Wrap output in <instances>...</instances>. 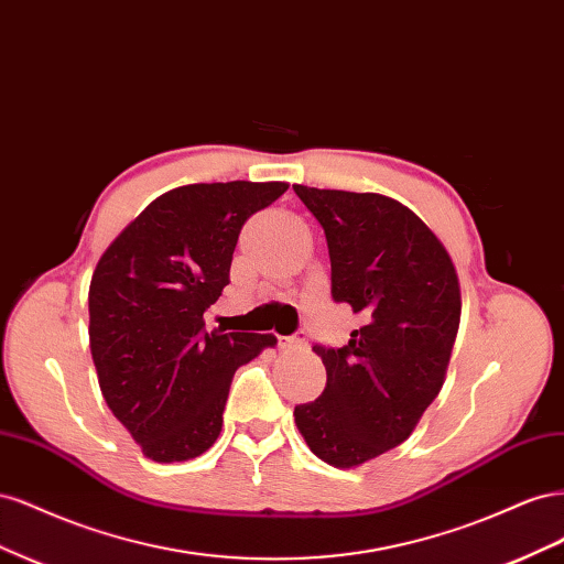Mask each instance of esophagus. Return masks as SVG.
Listing matches in <instances>:
<instances>
[{"label": "esophagus", "instance_id": "34e87169", "mask_svg": "<svg viewBox=\"0 0 564 564\" xmlns=\"http://www.w3.org/2000/svg\"><path fill=\"white\" fill-rule=\"evenodd\" d=\"M280 346H282V348H305L308 344H305V334L299 332V334H294V336L280 338Z\"/></svg>", "mask_w": 564, "mask_h": 564}]
</instances>
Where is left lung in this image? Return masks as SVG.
I'll return each instance as SVG.
<instances>
[{
    "mask_svg": "<svg viewBox=\"0 0 564 564\" xmlns=\"http://www.w3.org/2000/svg\"><path fill=\"white\" fill-rule=\"evenodd\" d=\"M294 193L327 235L334 301L365 319L348 346H313L327 386L294 419L324 464L357 468L402 445L442 390L460 322L458 275L402 202L308 185Z\"/></svg>",
    "mask_w": 564,
    "mask_h": 564,
    "instance_id": "1",
    "label": "left lung"
}]
</instances>
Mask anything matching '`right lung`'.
Listing matches in <instances>:
<instances>
[{
  "label": "right lung",
  "mask_w": 564,
  "mask_h": 564,
  "mask_svg": "<svg viewBox=\"0 0 564 564\" xmlns=\"http://www.w3.org/2000/svg\"><path fill=\"white\" fill-rule=\"evenodd\" d=\"M289 183L181 185L152 199L100 256L89 286V346L117 421L158 464L207 452L237 367L272 334L207 332L204 311L230 282L245 220Z\"/></svg>",
  "instance_id": "obj_1"
}]
</instances>
